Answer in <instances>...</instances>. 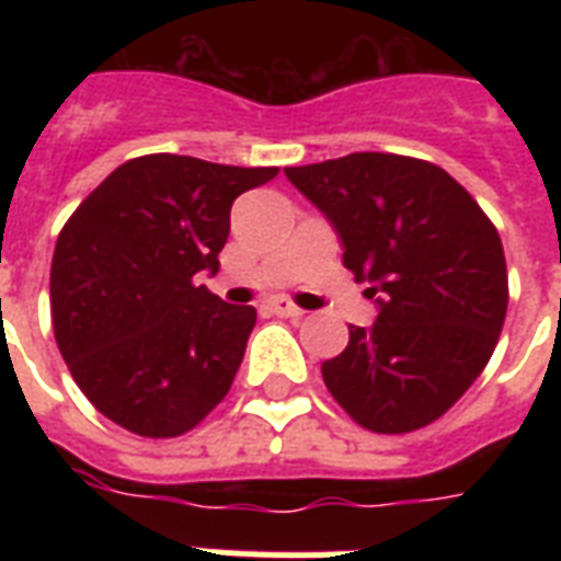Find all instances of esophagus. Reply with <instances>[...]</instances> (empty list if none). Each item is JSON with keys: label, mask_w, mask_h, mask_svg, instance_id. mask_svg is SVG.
<instances>
[{"label": "esophagus", "mask_w": 561, "mask_h": 561, "mask_svg": "<svg viewBox=\"0 0 561 561\" xmlns=\"http://www.w3.org/2000/svg\"><path fill=\"white\" fill-rule=\"evenodd\" d=\"M267 308H271L276 317H290V320H299V317L306 314V311H302L299 306H294L290 299H271V302H267Z\"/></svg>", "instance_id": "34e87169"}]
</instances>
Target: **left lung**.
<instances>
[{
	"instance_id": "left-lung-1",
	"label": "left lung",
	"mask_w": 561,
	"mask_h": 561,
	"mask_svg": "<svg viewBox=\"0 0 561 561\" xmlns=\"http://www.w3.org/2000/svg\"><path fill=\"white\" fill-rule=\"evenodd\" d=\"M343 241V264L373 282L378 320L350 325L323 360L334 401L373 434H410L457 404L492 358L510 282L495 224L439 165L350 153L285 169Z\"/></svg>"
}]
</instances>
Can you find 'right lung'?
Here are the masks:
<instances>
[{
  "mask_svg": "<svg viewBox=\"0 0 561 561\" xmlns=\"http://www.w3.org/2000/svg\"><path fill=\"white\" fill-rule=\"evenodd\" d=\"M279 174L145 153L118 165L66 220L51 259V329L75 383L130 434L192 431L232 387L253 306L194 273L218 271L238 194Z\"/></svg>",
  "mask_w": 561,
  "mask_h": 561,
  "instance_id": "add662e5",
  "label": "right lung"
}]
</instances>
